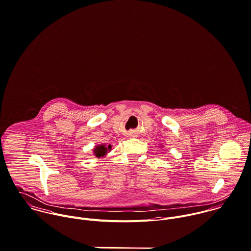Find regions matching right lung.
Returning <instances> with one entry per match:
<instances>
[{"label": "right lung", "mask_w": 251, "mask_h": 251, "mask_svg": "<svg viewBox=\"0 0 251 251\" xmlns=\"http://www.w3.org/2000/svg\"><path fill=\"white\" fill-rule=\"evenodd\" d=\"M110 150H111V145H108V147H106V145H99L94 149V153L97 157L100 158L104 156Z\"/></svg>", "instance_id": "obj_1"}]
</instances>
